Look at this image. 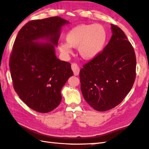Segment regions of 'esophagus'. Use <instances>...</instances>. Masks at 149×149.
<instances>
[{
    "label": "esophagus",
    "mask_w": 149,
    "mask_h": 149,
    "mask_svg": "<svg viewBox=\"0 0 149 149\" xmlns=\"http://www.w3.org/2000/svg\"><path fill=\"white\" fill-rule=\"evenodd\" d=\"M71 68L73 72H74V74L75 76H77V75L79 74L80 72V67H79L77 63H72L71 65Z\"/></svg>",
    "instance_id": "obj_1"
}]
</instances>
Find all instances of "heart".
Segmentation results:
<instances>
[{
  "instance_id": "heart-1",
  "label": "heart",
  "mask_w": 149,
  "mask_h": 149,
  "mask_svg": "<svg viewBox=\"0 0 149 149\" xmlns=\"http://www.w3.org/2000/svg\"><path fill=\"white\" fill-rule=\"evenodd\" d=\"M107 31L100 24H80L72 28L66 35V41L58 48L65 56L72 54V48H78L82 58H94L102 51L107 40Z\"/></svg>"
}]
</instances>
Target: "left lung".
I'll list each match as a JSON object with an SVG mask.
<instances>
[{"mask_svg": "<svg viewBox=\"0 0 149 149\" xmlns=\"http://www.w3.org/2000/svg\"><path fill=\"white\" fill-rule=\"evenodd\" d=\"M113 35L103 51L80 71V88L86 101L98 111L119 105L134 84L136 57L120 28L111 24Z\"/></svg>", "mask_w": 149, "mask_h": 149, "instance_id": "left-lung-1", "label": "left lung"}]
</instances>
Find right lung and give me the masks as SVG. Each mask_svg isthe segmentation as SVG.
<instances>
[{"label":"right lung","instance_id":"obj_1","mask_svg":"<svg viewBox=\"0 0 149 149\" xmlns=\"http://www.w3.org/2000/svg\"><path fill=\"white\" fill-rule=\"evenodd\" d=\"M69 23L58 16L30 21L21 29L13 45L9 66L14 90L38 113H49L59 105L61 88L73 75L70 63L57 59L54 49L61 27ZM40 38L48 42H36Z\"/></svg>","mask_w":149,"mask_h":149}]
</instances>
